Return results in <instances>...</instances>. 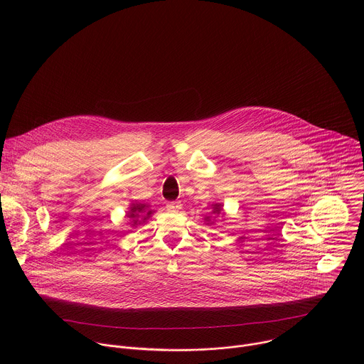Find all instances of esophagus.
<instances>
[{"label":"esophagus","mask_w":364,"mask_h":364,"mask_svg":"<svg viewBox=\"0 0 364 364\" xmlns=\"http://www.w3.org/2000/svg\"><path fill=\"white\" fill-rule=\"evenodd\" d=\"M167 209H168L170 212H178V210L181 209V204H180V201H170V203L167 204Z\"/></svg>","instance_id":"1"}]
</instances>
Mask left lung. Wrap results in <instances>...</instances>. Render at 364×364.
<instances>
[{
    "instance_id": "8db88e82",
    "label": "left lung",
    "mask_w": 364,
    "mask_h": 364,
    "mask_svg": "<svg viewBox=\"0 0 364 364\" xmlns=\"http://www.w3.org/2000/svg\"><path fill=\"white\" fill-rule=\"evenodd\" d=\"M222 212H223V205H222L220 203L212 204L210 212H209V215H207V216L204 218V220L207 222V225H212V223L215 222V218H218Z\"/></svg>"
}]
</instances>
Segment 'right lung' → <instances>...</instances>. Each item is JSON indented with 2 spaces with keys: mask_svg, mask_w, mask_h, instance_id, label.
Here are the masks:
<instances>
[{
  "mask_svg": "<svg viewBox=\"0 0 364 364\" xmlns=\"http://www.w3.org/2000/svg\"><path fill=\"white\" fill-rule=\"evenodd\" d=\"M152 215V210H148V205L142 203H131L129 212L127 213V218L129 219V225L136 226L144 223L149 216Z\"/></svg>",
  "mask_w": 364,
  "mask_h": 364,
  "instance_id": "add662e5",
  "label": "right lung"
}]
</instances>
